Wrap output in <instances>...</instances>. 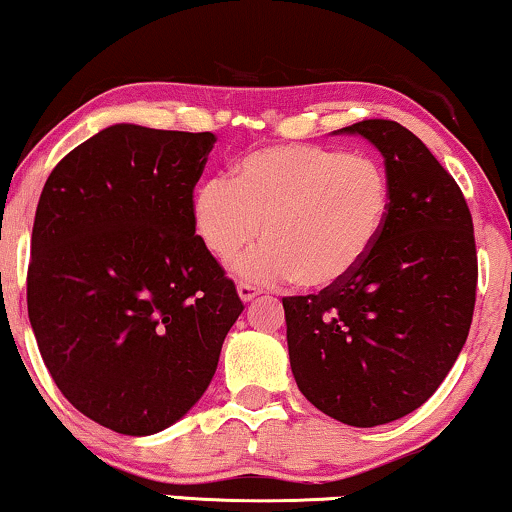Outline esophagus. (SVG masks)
Instances as JSON below:
<instances>
[{
  "label": "esophagus",
  "instance_id": "1",
  "mask_svg": "<svg viewBox=\"0 0 512 512\" xmlns=\"http://www.w3.org/2000/svg\"><path fill=\"white\" fill-rule=\"evenodd\" d=\"M237 293H240V298L244 300V303H249V300H254L258 293H263V289H258L256 284L240 282V284H237Z\"/></svg>",
  "mask_w": 512,
  "mask_h": 512
}]
</instances>
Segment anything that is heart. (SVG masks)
Instances as JSON below:
<instances>
[{"label": "heart", "instance_id": "heart-1", "mask_svg": "<svg viewBox=\"0 0 512 512\" xmlns=\"http://www.w3.org/2000/svg\"><path fill=\"white\" fill-rule=\"evenodd\" d=\"M391 212V179L380 160L312 144L256 149L193 195L202 244L230 261L261 235L240 263L251 279H286L328 289L370 256Z\"/></svg>", "mask_w": 512, "mask_h": 512}]
</instances>
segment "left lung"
<instances>
[{
  "mask_svg": "<svg viewBox=\"0 0 512 512\" xmlns=\"http://www.w3.org/2000/svg\"><path fill=\"white\" fill-rule=\"evenodd\" d=\"M340 132L384 156L391 212L340 284L282 298L298 389L342 424H389L429 401L468 338L478 286L473 219L452 174L396 121Z\"/></svg>",
  "mask_w": 512,
  "mask_h": 512,
  "instance_id": "1",
  "label": "left lung"
}]
</instances>
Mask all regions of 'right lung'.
Listing matches in <instances>:
<instances>
[{
  "mask_svg": "<svg viewBox=\"0 0 512 512\" xmlns=\"http://www.w3.org/2000/svg\"><path fill=\"white\" fill-rule=\"evenodd\" d=\"M216 137L118 123L69 151L41 191L27 314L53 382L123 433L177 422L212 382L244 305L193 223Z\"/></svg>",
  "mask_w": 512,
  "mask_h": 512,
  "instance_id": "right-lung-1",
  "label": "right lung"
}]
</instances>
